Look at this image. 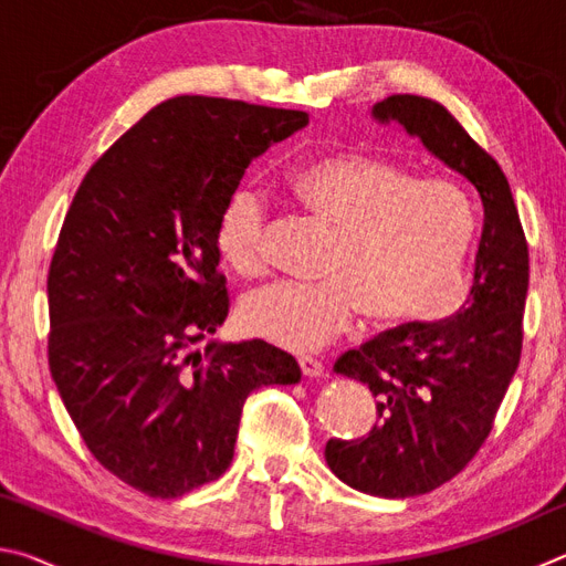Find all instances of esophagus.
<instances>
[{
  "mask_svg": "<svg viewBox=\"0 0 566 566\" xmlns=\"http://www.w3.org/2000/svg\"><path fill=\"white\" fill-rule=\"evenodd\" d=\"M300 369H302V375L310 379L324 377V364L317 357H300Z\"/></svg>",
  "mask_w": 566,
  "mask_h": 566,
  "instance_id": "esophagus-1",
  "label": "esophagus"
}]
</instances>
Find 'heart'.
Listing matches in <instances>:
<instances>
[{"mask_svg":"<svg viewBox=\"0 0 566 566\" xmlns=\"http://www.w3.org/2000/svg\"><path fill=\"white\" fill-rule=\"evenodd\" d=\"M306 212L334 227L322 282H280L249 296L244 327L276 347L306 352L337 337L354 314L379 324L439 322L464 300V260L474 217L444 179L369 151H332L292 171ZM266 199L249 181L229 191L214 242L229 270L264 272Z\"/></svg>","mask_w":566,"mask_h":566,"instance_id":"heart-1","label":"heart"}]
</instances>
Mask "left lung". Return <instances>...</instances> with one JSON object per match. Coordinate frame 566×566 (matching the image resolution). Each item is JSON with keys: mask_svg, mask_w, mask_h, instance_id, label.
<instances>
[{"mask_svg": "<svg viewBox=\"0 0 566 566\" xmlns=\"http://www.w3.org/2000/svg\"><path fill=\"white\" fill-rule=\"evenodd\" d=\"M462 175L484 207L474 284L454 317L409 322L344 352L334 371L377 397L361 439H329L324 457L352 490L405 500L437 490L472 462L520 367L530 249L510 181L442 104L395 94L371 107Z\"/></svg>", "mask_w": 566, "mask_h": 566, "instance_id": "left-lung-1", "label": "left lung"}]
</instances>
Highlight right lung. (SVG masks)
Returning a JSON list of instances; mask_svg holds the SVG:
<instances>
[{
    "label": "right lung",
    "instance_id": "1",
    "mask_svg": "<svg viewBox=\"0 0 566 566\" xmlns=\"http://www.w3.org/2000/svg\"><path fill=\"white\" fill-rule=\"evenodd\" d=\"M310 114L217 97L157 104L94 161L56 242L50 371L94 459L175 500L227 472L244 399L296 385L262 339H199L229 314L214 227L254 157Z\"/></svg>",
    "mask_w": 566,
    "mask_h": 566
}]
</instances>
